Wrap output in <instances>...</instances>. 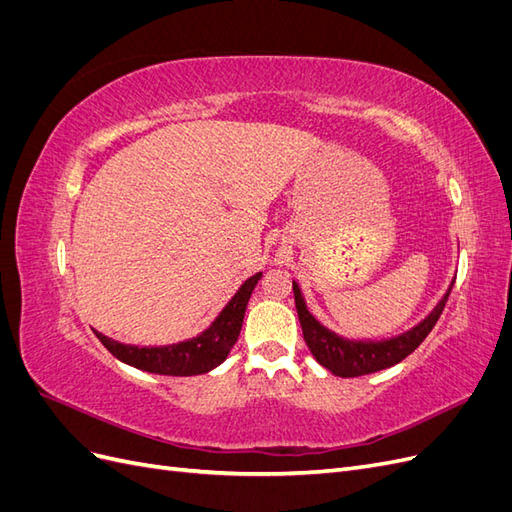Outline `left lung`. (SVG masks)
<instances>
[{"instance_id": "obj_1", "label": "left lung", "mask_w": 512, "mask_h": 512, "mask_svg": "<svg viewBox=\"0 0 512 512\" xmlns=\"http://www.w3.org/2000/svg\"><path fill=\"white\" fill-rule=\"evenodd\" d=\"M451 288L446 290L440 303L433 307V312L410 331L391 339H382V342H354V339H344L335 335L333 331H329L327 327H322V324L309 314L299 284L292 282L294 305H297L305 344L316 356V361L322 367L333 371V374L339 378H356V376L374 374V371L393 367L399 361H404L408 354H412L418 346L423 344V339L431 333V329L436 327L438 318L444 312L448 294H451Z\"/></svg>"}]
</instances>
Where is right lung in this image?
I'll use <instances>...</instances> for the list:
<instances>
[{
    "label": "right lung",
    "mask_w": 512,
    "mask_h": 512,
    "mask_svg": "<svg viewBox=\"0 0 512 512\" xmlns=\"http://www.w3.org/2000/svg\"><path fill=\"white\" fill-rule=\"evenodd\" d=\"M260 277L262 273L247 277L243 286L237 290L235 297H232L228 305L222 309V314L211 322V327L200 333L198 337L188 339V342L138 348V346L119 344L115 339L106 337L98 331H96V337L108 352L117 356L119 361L128 363L136 369L151 371V374H162V376L207 374V371H211L213 367L224 363L232 346L237 344V337L243 327L247 301H250Z\"/></svg>",
    "instance_id": "add662e5"
}]
</instances>
